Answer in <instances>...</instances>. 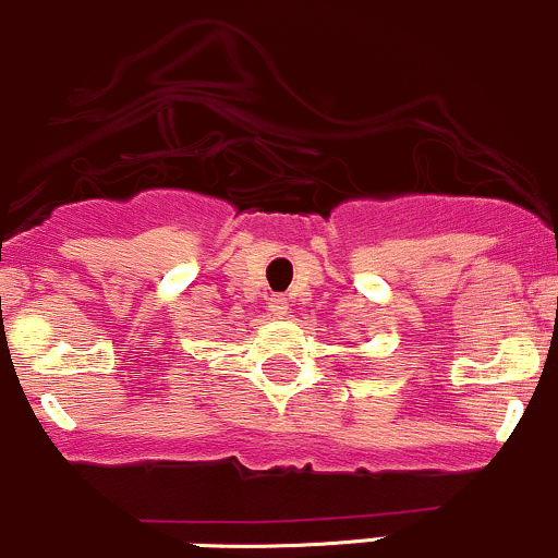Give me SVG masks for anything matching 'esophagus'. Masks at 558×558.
<instances>
[{
  "label": "esophagus",
  "instance_id": "obj_1",
  "mask_svg": "<svg viewBox=\"0 0 558 558\" xmlns=\"http://www.w3.org/2000/svg\"><path fill=\"white\" fill-rule=\"evenodd\" d=\"M267 304H269V312H272L275 317H283L286 312H289V299L286 296H272Z\"/></svg>",
  "mask_w": 558,
  "mask_h": 558
}]
</instances>
